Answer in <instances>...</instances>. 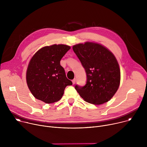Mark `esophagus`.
I'll return each instance as SVG.
<instances>
[{
  "mask_svg": "<svg viewBox=\"0 0 147 147\" xmlns=\"http://www.w3.org/2000/svg\"><path fill=\"white\" fill-rule=\"evenodd\" d=\"M76 78H74V79H73V80H72V82H73V84H74L76 83Z\"/></svg>",
  "mask_w": 147,
  "mask_h": 147,
  "instance_id": "34e87169",
  "label": "esophagus"
}]
</instances>
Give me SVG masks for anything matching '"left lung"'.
<instances>
[{
  "label": "left lung",
  "mask_w": 147,
  "mask_h": 147,
  "mask_svg": "<svg viewBox=\"0 0 147 147\" xmlns=\"http://www.w3.org/2000/svg\"><path fill=\"white\" fill-rule=\"evenodd\" d=\"M87 74L86 86H75L85 101L100 105L111 100L120 82V70L115 55L107 48L93 42L73 47Z\"/></svg>",
  "instance_id": "left-lung-1"
}]
</instances>
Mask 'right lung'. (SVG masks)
<instances>
[{
  "mask_svg": "<svg viewBox=\"0 0 147 147\" xmlns=\"http://www.w3.org/2000/svg\"><path fill=\"white\" fill-rule=\"evenodd\" d=\"M63 44H54L39 49L31 57L26 72L28 87L33 96L46 103L59 100L65 88L72 85L60 63L70 49Z\"/></svg>",
  "mask_w": 147,
  "mask_h": 147,
  "instance_id": "add662e5",
  "label": "right lung"
}]
</instances>
